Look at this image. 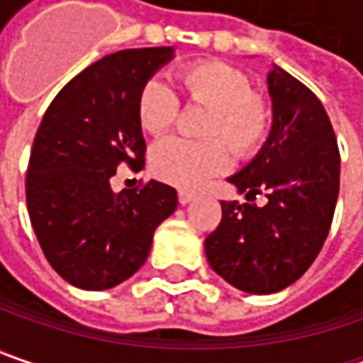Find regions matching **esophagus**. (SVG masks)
<instances>
[{"instance_id":"1","label":"esophagus","mask_w":363,"mask_h":363,"mask_svg":"<svg viewBox=\"0 0 363 363\" xmlns=\"http://www.w3.org/2000/svg\"><path fill=\"white\" fill-rule=\"evenodd\" d=\"M195 197H197V195H195L193 191H184V189H181V191H179V203H181V205L191 203V201H193Z\"/></svg>"}]
</instances>
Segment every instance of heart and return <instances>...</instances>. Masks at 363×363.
<instances>
[{"label": "heart", "mask_w": 363, "mask_h": 363, "mask_svg": "<svg viewBox=\"0 0 363 363\" xmlns=\"http://www.w3.org/2000/svg\"><path fill=\"white\" fill-rule=\"evenodd\" d=\"M181 89L189 103L209 109L201 135L209 140L166 138L150 152V168L160 181L195 189L221 174L229 166V147L235 156L250 158L260 150L272 128V109L254 93L250 74L221 60H199L179 71ZM181 113L174 89L160 79L146 81L138 95V119L148 134H164Z\"/></svg>", "instance_id": "heart-1"}]
</instances>
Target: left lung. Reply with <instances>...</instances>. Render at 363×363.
<instances>
[{"mask_svg":"<svg viewBox=\"0 0 363 363\" xmlns=\"http://www.w3.org/2000/svg\"><path fill=\"white\" fill-rule=\"evenodd\" d=\"M272 130L258 156L228 181L250 203L221 201L205 240L211 268L231 286L270 294L291 286L321 252L339 195V148L317 95L276 67L268 74ZM264 192L269 203L251 201Z\"/></svg>","mask_w":363,"mask_h":363,"instance_id":"obj_1","label":"left lung"}]
</instances>
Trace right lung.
I'll return each mask as SVG.
<instances>
[{"label": "right lung", "instance_id": "add662e5", "mask_svg": "<svg viewBox=\"0 0 363 363\" xmlns=\"http://www.w3.org/2000/svg\"><path fill=\"white\" fill-rule=\"evenodd\" d=\"M170 58V46L103 56L58 91L40 121L28 213L46 260L77 289L105 291L135 274L156 228L177 209V191L164 182L121 193L109 184L118 166L144 168L138 95Z\"/></svg>", "mask_w": 363, "mask_h": 363}]
</instances>
